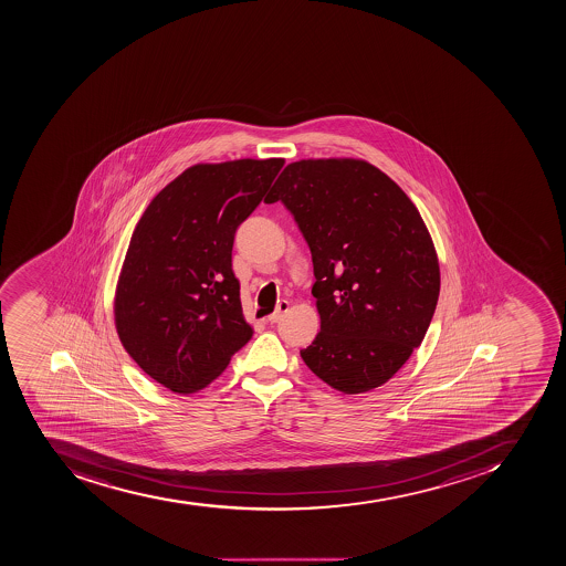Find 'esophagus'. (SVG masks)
Returning a JSON list of instances; mask_svg holds the SVG:
<instances>
[{"instance_id": "1", "label": "esophagus", "mask_w": 566, "mask_h": 566, "mask_svg": "<svg viewBox=\"0 0 566 566\" xmlns=\"http://www.w3.org/2000/svg\"><path fill=\"white\" fill-rule=\"evenodd\" d=\"M287 310H290V302H279V304H276V310L273 311V313H271L268 318H265V322H268V324H276V322L281 321V316L284 315L285 311Z\"/></svg>"}]
</instances>
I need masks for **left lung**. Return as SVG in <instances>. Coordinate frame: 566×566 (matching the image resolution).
I'll return each instance as SVG.
<instances>
[{"mask_svg": "<svg viewBox=\"0 0 566 566\" xmlns=\"http://www.w3.org/2000/svg\"><path fill=\"white\" fill-rule=\"evenodd\" d=\"M310 245L321 333L301 350L346 395L380 387L420 346L440 295V265L420 211L395 180L356 159L285 166L271 196Z\"/></svg>", "mask_w": 566, "mask_h": 566, "instance_id": "1", "label": "left lung"}]
</instances>
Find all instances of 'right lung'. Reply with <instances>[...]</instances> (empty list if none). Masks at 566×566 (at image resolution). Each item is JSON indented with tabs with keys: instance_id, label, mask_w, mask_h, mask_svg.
Listing matches in <instances>:
<instances>
[{
	"instance_id": "obj_1",
	"label": "right lung",
	"mask_w": 566,
	"mask_h": 566,
	"mask_svg": "<svg viewBox=\"0 0 566 566\" xmlns=\"http://www.w3.org/2000/svg\"><path fill=\"white\" fill-rule=\"evenodd\" d=\"M282 166H191L137 222L117 284V335L137 366L174 392L208 386L253 336L231 251Z\"/></svg>"
}]
</instances>
